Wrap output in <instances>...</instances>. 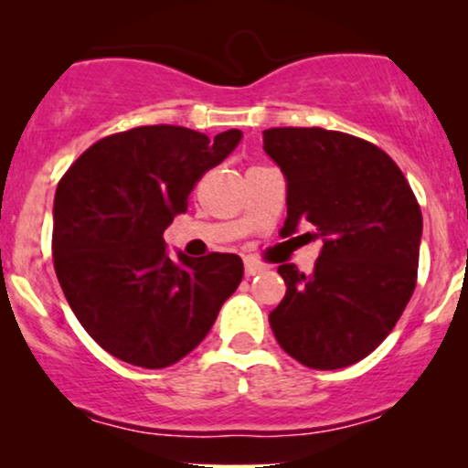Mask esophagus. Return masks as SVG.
<instances>
[{"label": "esophagus", "mask_w": 468, "mask_h": 468, "mask_svg": "<svg viewBox=\"0 0 468 468\" xmlns=\"http://www.w3.org/2000/svg\"><path fill=\"white\" fill-rule=\"evenodd\" d=\"M266 268L261 266V264H257V261H250V260H246V264H244V272H246V277H252V275H260V272H264Z\"/></svg>", "instance_id": "obj_1"}]
</instances>
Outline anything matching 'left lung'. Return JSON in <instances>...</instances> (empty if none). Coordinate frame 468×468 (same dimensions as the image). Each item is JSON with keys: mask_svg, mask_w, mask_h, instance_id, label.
I'll use <instances>...</instances> for the list:
<instances>
[{"mask_svg": "<svg viewBox=\"0 0 468 468\" xmlns=\"http://www.w3.org/2000/svg\"><path fill=\"white\" fill-rule=\"evenodd\" d=\"M264 152L288 182L282 235L313 224L324 239L313 275L292 264L277 268L286 297L268 316L272 335L305 367H347L388 338L410 303L420 204L399 165L350 133L272 127Z\"/></svg>", "mask_w": 468, "mask_h": 468, "instance_id": "1", "label": "left lung"}]
</instances>
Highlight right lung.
Segmentation results:
<instances>
[{"label":"right lung","instance_id":"right-lung-1","mask_svg":"<svg viewBox=\"0 0 468 468\" xmlns=\"http://www.w3.org/2000/svg\"><path fill=\"white\" fill-rule=\"evenodd\" d=\"M239 141V130L211 141L189 127H133L94 143L58 182L57 279L79 324L112 356L147 369L178 363L238 290V255L171 260L163 233Z\"/></svg>","mask_w":468,"mask_h":468}]
</instances>
